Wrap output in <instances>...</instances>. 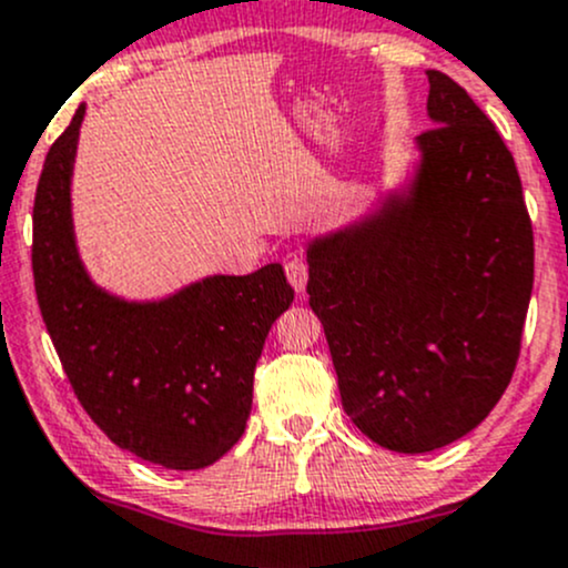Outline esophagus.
Returning a JSON list of instances; mask_svg holds the SVG:
<instances>
[{
    "label": "esophagus",
    "instance_id": "34e87169",
    "mask_svg": "<svg viewBox=\"0 0 568 568\" xmlns=\"http://www.w3.org/2000/svg\"><path fill=\"white\" fill-rule=\"evenodd\" d=\"M284 271H286V282L295 286V292L306 290L308 265H306V260H303V256H292V260H286Z\"/></svg>",
    "mask_w": 568,
    "mask_h": 568
}]
</instances>
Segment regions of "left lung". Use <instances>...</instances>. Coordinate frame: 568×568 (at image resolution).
I'll return each instance as SVG.
<instances>
[{"label": "left lung", "instance_id": "left-lung-1", "mask_svg": "<svg viewBox=\"0 0 568 568\" xmlns=\"http://www.w3.org/2000/svg\"><path fill=\"white\" fill-rule=\"evenodd\" d=\"M435 128L402 194L308 245V306L325 327L353 424L426 454L476 429L511 383L534 290V226L493 120L440 70Z\"/></svg>", "mask_w": 568, "mask_h": 568}]
</instances>
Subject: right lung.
Returning a JSON list of instances; mask_svg holds the SVG:
<instances>
[{"label":"right lung","instance_id":"obj_1","mask_svg":"<svg viewBox=\"0 0 568 568\" xmlns=\"http://www.w3.org/2000/svg\"><path fill=\"white\" fill-rule=\"evenodd\" d=\"M84 106L51 144L32 210L38 306L73 394L114 446L169 470H199L241 440L265 336L295 290L282 265L210 276L155 303L92 284L70 219Z\"/></svg>","mask_w":568,"mask_h":568}]
</instances>
